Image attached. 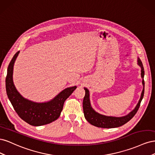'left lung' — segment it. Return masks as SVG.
Masks as SVG:
<instances>
[{
  "label": "left lung",
  "instance_id": "left-lung-1",
  "mask_svg": "<svg viewBox=\"0 0 155 155\" xmlns=\"http://www.w3.org/2000/svg\"><path fill=\"white\" fill-rule=\"evenodd\" d=\"M138 64L141 67V76L142 78V84H143V91L141 94L140 100L138 104L136 106L134 109L131 111L127 115L122 116V117H113V116H107L97 113L91 107L90 98H89V91L87 88H84L85 91V95L83 98V112L85 119L88 121L89 123L92 125H94L97 127L101 128H114L118 127L121 125H124L127 122L132 119L133 116L137 113L139 107L140 106L143 94H144V68L143 67L142 63L139 58H138Z\"/></svg>",
  "mask_w": 155,
  "mask_h": 155
}]
</instances>
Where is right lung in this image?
Returning a JSON list of instances; mask_svg holds the SVG:
<instances>
[{
    "mask_svg": "<svg viewBox=\"0 0 155 155\" xmlns=\"http://www.w3.org/2000/svg\"><path fill=\"white\" fill-rule=\"evenodd\" d=\"M18 54L19 51L14 55L8 68L6 89L9 100L18 116L28 124L41 126L51 123L59 118L65 100L77 87L65 88L54 99L45 103H36L23 97L13 82V65Z\"/></svg>",
    "mask_w": 155,
    "mask_h": 155,
    "instance_id": "add662e5",
    "label": "right lung"
}]
</instances>
